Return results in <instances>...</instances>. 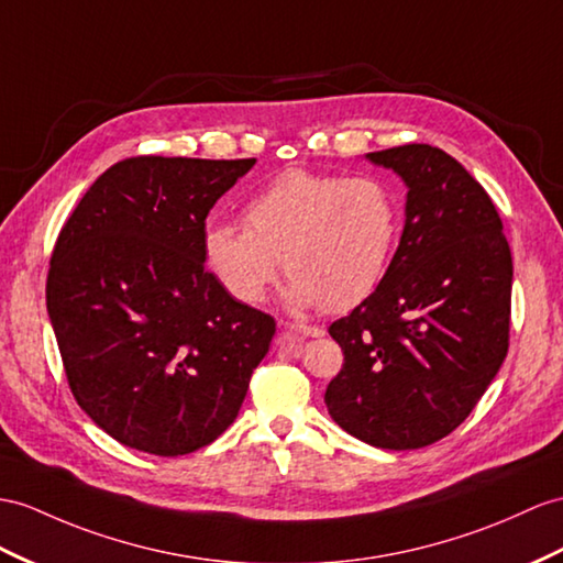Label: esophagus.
I'll return each instance as SVG.
<instances>
[{
  "instance_id": "1",
  "label": "esophagus",
  "mask_w": 563,
  "mask_h": 563,
  "mask_svg": "<svg viewBox=\"0 0 563 563\" xmlns=\"http://www.w3.org/2000/svg\"><path fill=\"white\" fill-rule=\"evenodd\" d=\"M289 329L294 334H300V336H322L324 329L318 327V324H303V322H294L289 324Z\"/></svg>"
}]
</instances>
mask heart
I'll return each instance as SVG.
<instances>
[{
  "mask_svg": "<svg viewBox=\"0 0 563 563\" xmlns=\"http://www.w3.org/2000/svg\"><path fill=\"white\" fill-rule=\"evenodd\" d=\"M243 224H210L205 265L241 303L263 300L284 263L286 300L349 310L377 291L401 234V205L377 176L291 169L243 205Z\"/></svg>",
  "mask_w": 563,
  "mask_h": 563,
  "instance_id": "b5f03b06",
  "label": "heart"
}]
</instances>
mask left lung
Here are the masks:
<instances>
[{"instance_id":"8db88e82","label":"left lung","mask_w":563,"mask_h":563,"mask_svg":"<svg viewBox=\"0 0 563 563\" xmlns=\"http://www.w3.org/2000/svg\"><path fill=\"white\" fill-rule=\"evenodd\" d=\"M365 157L404 178L406 224L377 291L329 327L344 365L324 404L365 444L420 449L471 416L506 358L511 249L495 202L444 150Z\"/></svg>"}]
</instances>
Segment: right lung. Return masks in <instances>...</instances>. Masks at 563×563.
I'll return each mask as SVG.
<instances>
[{"label":"right lung","instance_id":"right-lung-1","mask_svg":"<svg viewBox=\"0 0 563 563\" xmlns=\"http://www.w3.org/2000/svg\"><path fill=\"white\" fill-rule=\"evenodd\" d=\"M255 159L129 157L59 231L47 312L74 399L123 446L184 456L236 420L274 318L205 267L212 205Z\"/></svg>","mask_w":563,"mask_h":563}]
</instances>
